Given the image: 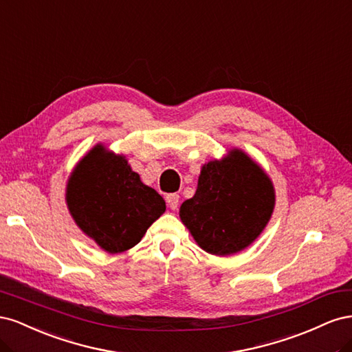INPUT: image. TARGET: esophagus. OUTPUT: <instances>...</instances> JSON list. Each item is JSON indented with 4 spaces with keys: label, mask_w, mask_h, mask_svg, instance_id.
I'll return each instance as SVG.
<instances>
[{
    "label": "esophagus",
    "mask_w": 352,
    "mask_h": 352,
    "mask_svg": "<svg viewBox=\"0 0 352 352\" xmlns=\"http://www.w3.org/2000/svg\"><path fill=\"white\" fill-rule=\"evenodd\" d=\"M167 204L170 207V210H176L179 206V195L177 194H170L166 197Z\"/></svg>",
    "instance_id": "34e87169"
}]
</instances>
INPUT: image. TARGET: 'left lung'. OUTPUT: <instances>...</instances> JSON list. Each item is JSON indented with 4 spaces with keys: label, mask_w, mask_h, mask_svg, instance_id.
<instances>
[{
    "label": "left lung",
    "mask_w": 352,
    "mask_h": 352,
    "mask_svg": "<svg viewBox=\"0 0 352 352\" xmlns=\"http://www.w3.org/2000/svg\"><path fill=\"white\" fill-rule=\"evenodd\" d=\"M276 204L272 179L239 148L201 167L195 195L179 210L198 247L226 257L241 252L267 226Z\"/></svg>",
    "instance_id": "left-lung-1"
}]
</instances>
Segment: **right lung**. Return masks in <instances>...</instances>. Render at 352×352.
<instances>
[{
	"mask_svg": "<svg viewBox=\"0 0 352 352\" xmlns=\"http://www.w3.org/2000/svg\"><path fill=\"white\" fill-rule=\"evenodd\" d=\"M66 204L78 228L109 254L133 248L166 211L163 197L142 184L126 157L102 144L72 170Z\"/></svg>",
	"mask_w": 352,
	"mask_h": 352,
	"instance_id": "obj_1",
	"label": "right lung"
}]
</instances>
